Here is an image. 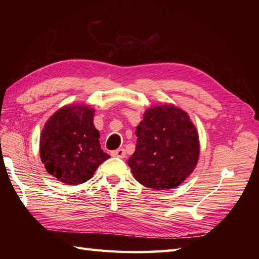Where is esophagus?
Here are the masks:
<instances>
[{"instance_id":"obj_1","label":"esophagus","mask_w":259,"mask_h":259,"mask_svg":"<svg viewBox=\"0 0 259 259\" xmlns=\"http://www.w3.org/2000/svg\"><path fill=\"white\" fill-rule=\"evenodd\" d=\"M111 156L118 157V158H125V150L122 149V148H120V149H117V150H113V151H111Z\"/></svg>"}]
</instances>
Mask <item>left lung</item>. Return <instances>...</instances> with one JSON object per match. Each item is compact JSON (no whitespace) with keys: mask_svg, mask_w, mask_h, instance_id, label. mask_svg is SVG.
<instances>
[{"mask_svg":"<svg viewBox=\"0 0 259 259\" xmlns=\"http://www.w3.org/2000/svg\"><path fill=\"white\" fill-rule=\"evenodd\" d=\"M136 135V151L128 164L141 185L155 190L172 189L194 171L199 138L184 110L172 104L148 109Z\"/></svg>","mask_w":259,"mask_h":259,"instance_id":"8db88e82","label":"left lung"}]
</instances>
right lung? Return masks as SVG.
<instances>
[{
	"label": "right lung",
	"mask_w": 259,
	"mask_h": 259,
	"mask_svg": "<svg viewBox=\"0 0 259 259\" xmlns=\"http://www.w3.org/2000/svg\"><path fill=\"white\" fill-rule=\"evenodd\" d=\"M95 109L83 104L63 107L48 120L40 138V157L47 171L63 184L76 186L92 178L109 155L93 124Z\"/></svg>",
	"instance_id": "obj_1"
}]
</instances>
